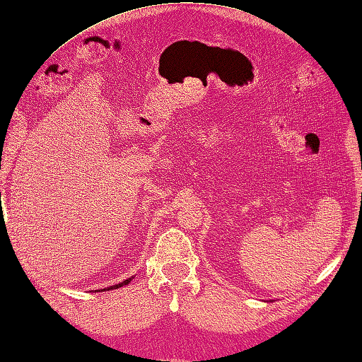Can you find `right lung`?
I'll use <instances>...</instances> for the list:
<instances>
[{"mask_svg": "<svg viewBox=\"0 0 362 362\" xmlns=\"http://www.w3.org/2000/svg\"><path fill=\"white\" fill-rule=\"evenodd\" d=\"M134 276H129V278H127V280H124L122 283H119V284H113V286H110V287H105V289H99L100 292H105V291H111V289H119V287H122V286H125V284H128L129 281L133 280ZM95 292H98V291H95Z\"/></svg>", "mask_w": 362, "mask_h": 362, "instance_id": "obj_1", "label": "right lung"}]
</instances>
